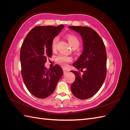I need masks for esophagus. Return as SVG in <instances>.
<instances>
[{"instance_id": "obj_1", "label": "esophagus", "mask_w": 130, "mask_h": 130, "mask_svg": "<svg viewBox=\"0 0 130 130\" xmlns=\"http://www.w3.org/2000/svg\"><path fill=\"white\" fill-rule=\"evenodd\" d=\"M63 73H66L67 72H68L69 71V69H66V68H63Z\"/></svg>"}]
</instances>
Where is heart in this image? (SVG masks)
<instances>
[{"instance_id": "b5f03b06", "label": "heart", "mask_w": 130, "mask_h": 130, "mask_svg": "<svg viewBox=\"0 0 130 130\" xmlns=\"http://www.w3.org/2000/svg\"><path fill=\"white\" fill-rule=\"evenodd\" d=\"M67 40H68V43L70 46L74 49L77 48L80 45V41L78 40V38L72 35H68L66 37ZM59 40L58 36L55 37L52 42V48L53 50H55L56 48L57 43ZM56 61L58 63L62 65L63 66H67L68 63L72 61V58L69 56L64 55H60L58 56Z\"/></svg>"}]
</instances>
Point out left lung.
Returning a JSON list of instances; mask_svg holds the SVG:
<instances>
[{"mask_svg": "<svg viewBox=\"0 0 130 130\" xmlns=\"http://www.w3.org/2000/svg\"><path fill=\"white\" fill-rule=\"evenodd\" d=\"M70 29L78 32L83 41L84 49L73 66L84 74L72 71L75 80L71 85L73 95L81 100L91 98L98 92L106 76V54L104 42L95 31L89 27L70 26Z\"/></svg>", "mask_w": 130, "mask_h": 130, "instance_id": "1", "label": "left lung"}]
</instances>
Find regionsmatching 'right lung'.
<instances>
[{
    "instance_id": "obj_1",
    "label": "right lung",
    "mask_w": 130,
    "mask_h": 130,
    "mask_svg": "<svg viewBox=\"0 0 130 130\" xmlns=\"http://www.w3.org/2000/svg\"><path fill=\"white\" fill-rule=\"evenodd\" d=\"M63 27V25L36 26L27 34L22 44L20 60L23 79L30 93L40 99L54 92L63 73L57 64L49 70L44 66L46 58L52 56L53 38Z\"/></svg>"
}]
</instances>
